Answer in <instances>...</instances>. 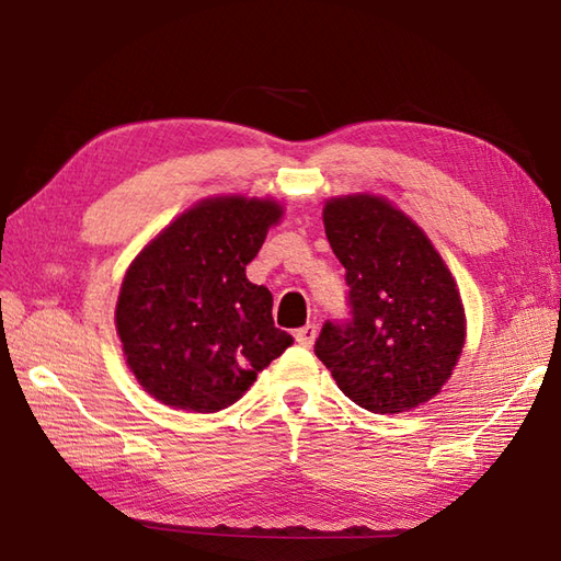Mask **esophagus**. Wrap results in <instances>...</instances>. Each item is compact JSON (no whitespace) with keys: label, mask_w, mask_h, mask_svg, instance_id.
<instances>
[{"label":"esophagus","mask_w":561,"mask_h":561,"mask_svg":"<svg viewBox=\"0 0 561 561\" xmlns=\"http://www.w3.org/2000/svg\"><path fill=\"white\" fill-rule=\"evenodd\" d=\"M296 342L301 344V346H306V348H310L312 346V342H316V336H318V328L316 324H306V328H301V330H296Z\"/></svg>","instance_id":"obj_1"}]
</instances>
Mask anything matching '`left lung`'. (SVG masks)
<instances>
[{
    "instance_id": "8db88e82",
    "label": "left lung",
    "mask_w": 561,
    "mask_h": 561,
    "mask_svg": "<svg viewBox=\"0 0 561 561\" xmlns=\"http://www.w3.org/2000/svg\"><path fill=\"white\" fill-rule=\"evenodd\" d=\"M324 233L346 267L348 324L324 322L316 356L342 392L373 413H407L442 392L466 344V310L439 251L375 193L334 195Z\"/></svg>"
}]
</instances>
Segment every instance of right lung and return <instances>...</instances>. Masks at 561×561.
Returning <instances> with one entry per match:
<instances>
[{"instance_id": "add662e5", "label": "right lung", "mask_w": 561, "mask_h": 561, "mask_svg": "<svg viewBox=\"0 0 561 561\" xmlns=\"http://www.w3.org/2000/svg\"><path fill=\"white\" fill-rule=\"evenodd\" d=\"M275 198L219 193L176 215L131 260L114 324L126 366L164 407L215 413L239 401L294 336L275 328L272 294L245 277Z\"/></svg>"}]
</instances>
